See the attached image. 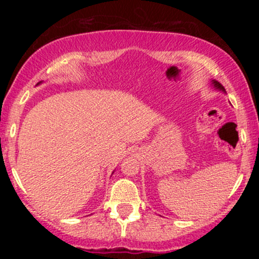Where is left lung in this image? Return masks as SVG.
Listing matches in <instances>:
<instances>
[{"mask_svg":"<svg viewBox=\"0 0 259 259\" xmlns=\"http://www.w3.org/2000/svg\"><path fill=\"white\" fill-rule=\"evenodd\" d=\"M213 84H214V86H215L217 89H221V90H224V89H223V86H222L221 84H219L218 81H213Z\"/></svg>","mask_w":259,"mask_h":259,"instance_id":"1","label":"left lung"}]
</instances>
